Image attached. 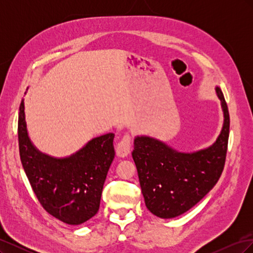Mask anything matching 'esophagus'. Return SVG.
I'll return each instance as SVG.
<instances>
[{"label":"esophagus","instance_id":"esophagus-1","mask_svg":"<svg viewBox=\"0 0 253 253\" xmlns=\"http://www.w3.org/2000/svg\"><path fill=\"white\" fill-rule=\"evenodd\" d=\"M131 152V137L126 134L122 137L116 147V154L118 157H126Z\"/></svg>","mask_w":253,"mask_h":253}]
</instances>
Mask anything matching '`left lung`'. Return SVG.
<instances>
[{
    "label": "left lung",
    "mask_w": 253,
    "mask_h": 253,
    "mask_svg": "<svg viewBox=\"0 0 253 253\" xmlns=\"http://www.w3.org/2000/svg\"><path fill=\"white\" fill-rule=\"evenodd\" d=\"M224 114L221 131L210 147L186 153L150 136H136L132 156L147 208L162 218H173L195 206L216 185L224 170L228 138V106L215 87Z\"/></svg>",
    "instance_id": "obj_1"
}]
</instances>
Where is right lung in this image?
Returning a JSON list of instances; mask_svg holds the SVG:
<instances>
[{
    "mask_svg": "<svg viewBox=\"0 0 253 253\" xmlns=\"http://www.w3.org/2000/svg\"><path fill=\"white\" fill-rule=\"evenodd\" d=\"M18 136L23 169L43 208L68 225H80L93 217L115 157V134L95 137L70 156L47 155L29 138L22 99Z\"/></svg>",
    "mask_w": 253,
    "mask_h": 253,
    "instance_id": "right-lung-1",
    "label": "right lung"
}]
</instances>
